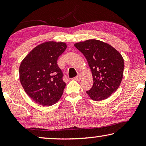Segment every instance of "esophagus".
I'll use <instances>...</instances> for the list:
<instances>
[{
	"instance_id": "esophagus-1",
	"label": "esophagus",
	"mask_w": 146,
	"mask_h": 146,
	"mask_svg": "<svg viewBox=\"0 0 146 146\" xmlns=\"http://www.w3.org/2000/svg\"><path fill=\"white\" fill-rule=\"evenodd\" d=\"M81 78H82V75H81V74L78 73V75H77V76H76V77L74 78V79H75V80H80V79H81Z\"/></svg>"
}]
</instances>
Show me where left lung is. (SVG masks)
Returning a JSON list of instances; mask_svg holds the SVG:
<instances>
[{
	"label": "left lung",
	"mask_w": 146,
	"mask_h": 146,
	"mask_svg": "<svg viewBox=\"0 0 146 146\" xmlns=\"http://www.w3.org/2000/svg\"><path fill=\"white\" fill-rule=\"evenodd\" d=\"M74 46L87 59L92 72L93 85L86 93L95 101L110 97L122 80L124 61L122 55L110 44L95 39Z\"/></svg>",
	"instance_id": "1"
}]
</instances>
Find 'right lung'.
<instances>
[{
  "instance_id": "obj_1",
  "label": "right lung",
  "mask_w": 146,
  "mask_h": 146,
  "mask_svg": "<svg viewBox=\"0 0 146 146\" xmlns=\"http://www.w3.org/2000/svg\"><path fill=\"white\" fill-rule=\"evenodd\" d=\"M64 42H46L35 47L20 65V81L24 91L38 104L50 106L57 102L66 87L58 58L66 50Z\"/></svg>"
}]
</instances>
